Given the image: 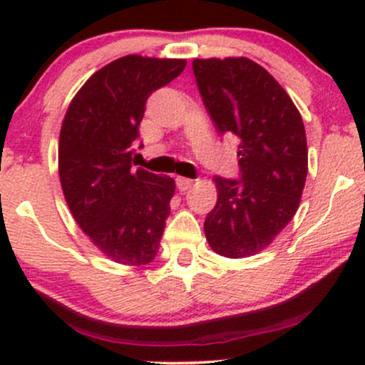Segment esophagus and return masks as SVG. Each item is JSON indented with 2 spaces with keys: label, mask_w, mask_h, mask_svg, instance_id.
I'll return each instance as SVG.
<instances>
[{
  "label": "esophagus",
  "mask_w": 365,
  "mask_h": 365,
  "mask_svg": "<svg viewBox=\"0 0 365 365\" xmlns=\"http://www.w3.org/2000/svg\"><path fill=\"white\" fill-rule=\"evenodd\" d=\"M177 185H178L180 190L185 192V190H188V188H190L192 185H194V180H190V178H183V177H178V178H177Z\"/></svg>",
  "instance_id": "1"
}]
</instances>
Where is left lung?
I'll return each mask as SVG.
<instances>
[{"mask_svg":"<svg viewBox=\"0 0 365 365\" xmlns=\"http://www.w3.org/2000/svg\"><path fill=\"white\" fill-rule=\"evenodd\" d=\"M192 68L215 127L240 140V178H215L217 200L204 233L216 254L249 257L299 209L307 177L302 116L273 75L249 58L194 60Z\"/></svg>","mask_w":365,"mask_h":365,"instance_id":"8db88e82","label":"left lung"}]
</instances>
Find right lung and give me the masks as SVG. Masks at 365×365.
<instances>
[{"instance_id": "obj_1", "label": "right lung", "mask_w": 365, "mask_h": 365, "mask_svg": "<svg viewBox=\"0 0 365 365\" xmlns=\"http://www.w3.org/2000/svg\"><path fill=\"white\" fill-rule=\"evenodd\" d=\"M185 65L118 58L83 83L63 120L58 170L66 204L92 244L125 266L156 257L170 216L175 180L135 170L132 156L148 98Z\"/></svg>"}]
</instances>
